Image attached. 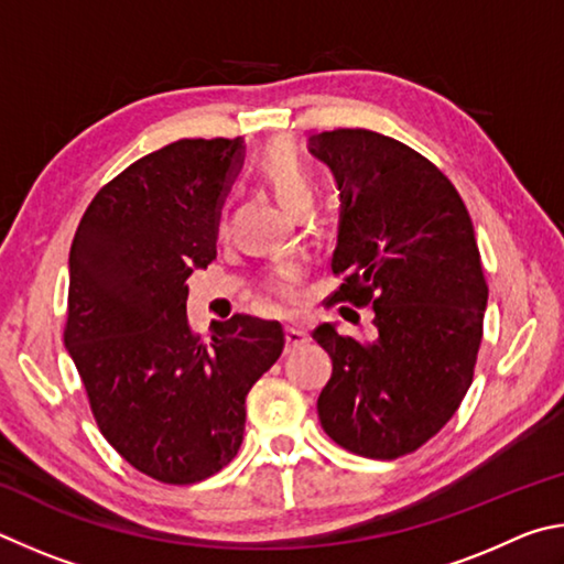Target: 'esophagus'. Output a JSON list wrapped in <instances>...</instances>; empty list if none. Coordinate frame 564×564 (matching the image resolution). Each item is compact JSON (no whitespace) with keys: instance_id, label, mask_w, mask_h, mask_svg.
<instances>
[{"instance_id":"34e87169","label":"esophagus","mask_w":564,"mask_h":564,"mask_svg":"<svg viewBox=\"0 0 564 564\" xmlns=\"http://www.w3.org/2000/svg\"><path fill=\"white\" fill-rule=\"evenodd\" d=\"M284 339H288V347H302V344L310 341V334L297 327V324H288L284 327Z\"/></svg>"}]
</instances>
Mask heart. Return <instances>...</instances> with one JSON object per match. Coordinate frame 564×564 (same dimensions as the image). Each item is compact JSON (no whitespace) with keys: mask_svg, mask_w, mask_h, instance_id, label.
<instances>
[{"mask_svg":"<svg viewBox=\"0 0 564 564\" xmlns=\"http://www.w3.org/2000/svg\"><path fill=\"white\" fill-rule=\"evenodd\" d=\"M257 173L290 210L304 213L312 207L317 183H314L312 167L292 143L276 141L267 145L257 158ZM302 274L304 267L297 260L274 262L262 276V292L276 300H292L297 294Z\"/></svg>","mask_w":564,"mask_h":564,"instance_id":"1","label":"heart"}]
</instances>
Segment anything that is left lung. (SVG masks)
Masks as SVG:
<instances>
[{
  "instance_id": "1",
  "label": "left lung",
  "mask_w": 564,
  "mask_h": 564,
  "mask_svg": "<svg viewBox=\"0 0 564 564\" xmlns=\"http://www.w3.org/2000/svg\"><path fill=\"white\" fill-rule=\"evenodd\" d=\"M332 167L341 217L329 304L373 307V341L332 324L312 332L332 357L317 411L327 436L393 460L446 426L473 383L488 284L466 203L429 158L367 128L310 138Z\"/></svg>"
}]
</instances>
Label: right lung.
Masks as SVG:
<instances>
[{"label": "right lung", "instance_id": "right-lung-1", "mask_svg": "<svg viewBox=\"0 0 564 564\" xmlns=\"http://www.w3.org/2000/svg\"><path fill=\"white\" fill-rule=\"evenodd\" d=\"M240 138H183L96 193L68 254L64 344L104 438L171 486L215 476L242 443L245 399L280 359V322L235 314L205 341L187 324L193 267L215 260Z\"/></svg>", "mask_w": 564, "mask_h": 564}]
</instances>
